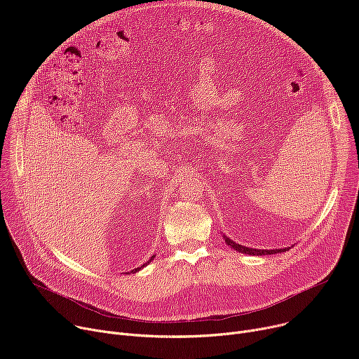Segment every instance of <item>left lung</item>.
<instances>
[{"label": "left lung", "mask_w": 359, "mask_h": 359, "mask_svg": "<svg viewBox=\"0 0 359 359\" xmlns=\"http://www.w3.org/2000/svg\"><path fill=\"white\" fill-rule=\"evenodd\" d=\"M224 240H226V243H227L231 248L237 250L238 252H243V254H251V255L276 254V252H283V251H287V250H288V248H278V250H259V248H250V247H244V245H241V244H237V243H234L233 240H230V238H229V237H226V236H224Z\"/></svg>", "instance_id": "8db88e82"}]
</instances>
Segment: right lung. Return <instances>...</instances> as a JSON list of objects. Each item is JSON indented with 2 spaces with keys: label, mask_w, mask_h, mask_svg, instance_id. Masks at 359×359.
<instances>
[{
  "label": "right lung",
  "mask_w": 359,
  "mask_h": 359,
  "mask_svg": "<svg viewBox=\"0 0 359 359\" xmlns=\"http://www.w3.org/2000/svg\"><path fill=\"white\" fill-rule=\"evenodd\" d=\"M153 259H155V255H151V257H150V260H147V262H146V263H144V264H143V266H142V267H139V269H135V270H132V271H130V273H136V271H139V270H140V269H143V267H146V266H147V264H149V263H150V262H151V260H153Z\"/></svg>",
  "instance_id": "right-lung-1"
}]
</instances>
